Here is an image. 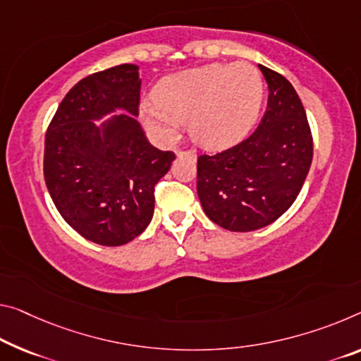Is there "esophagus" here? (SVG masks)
<instances>
[{
    "label": "esophagus",
    "mask_w": 361,
    "mask_h": 361,
    "mask_svg": "<svg viewBox=\"0 0 361 361\" xmlns=\"http://www.w3.org/2000/svg\"><path fill=\"white\" fill-rule=\"evenodd\" d=\"M176 153H177V157H188V158H193V159L197 158V153L193 152V149H180V148H177Z\"/></svg>",
    "instance_id": "obj_1"
}]
</instances>
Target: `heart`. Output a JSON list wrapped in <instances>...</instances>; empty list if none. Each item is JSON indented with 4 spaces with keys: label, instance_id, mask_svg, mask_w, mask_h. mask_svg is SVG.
<instances>
[{
    "label": "heart",
    "instance_id": "1",
    "mask_svg": "<svg viewBox=\"0 0 361 361\" xmlns=\"http://www.w3.org/2000/svg\"><path fill=\"white\" fill-rule=\"evenodd\" d=\"M154 98L142 106L148 127L173 137L180 121H190L193 140L218 149L240 142L252 130L263 104L264 82L247 61L214 63L166 77Z\"/></svg>",
    "mask_w": 361,
    "mask_h": 361
}]
</instances>
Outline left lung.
<instances>
[{
  "label": "left lung",
  "mask_w": 361,
  "mask_h": 361,
  "mask_svg": "<svg viewBox=\"0 0 361 361\" xmlns=\"http://www.w3.org/2000/svg\"><path fill=\"white\" fill-rule=\"evenodd\" d=\"M269 87L268 106L253 134L197 159L203 212L227 231L274 223L292 207L312 166L313 137L295 88L279 72L258 66Z\"/></svg>",
  "instance_id": "obj_1"
}]
</instances>
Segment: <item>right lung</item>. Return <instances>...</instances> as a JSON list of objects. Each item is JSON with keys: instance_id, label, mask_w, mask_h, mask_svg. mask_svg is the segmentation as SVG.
<instances>
[{"instance_id": "1", "label": "right lung", "mask_w": 361, "mask_h": 361, "mask_svg": "<svg viewBox=\"0 0 361 361\" xmlns=\"http://www.w3.org/2000/svg\"><path fill=\"white\" fill-rule=\"evenodd\" d=\"M138 66L95 72L71 88L45 134L43 174L53 203L87 240L118 247L147 229L154 185L168 173L173 152L154 148L134 116H118L99 131L90 118L114 107L137 116Z\"/></svg>"}]
</instances>
